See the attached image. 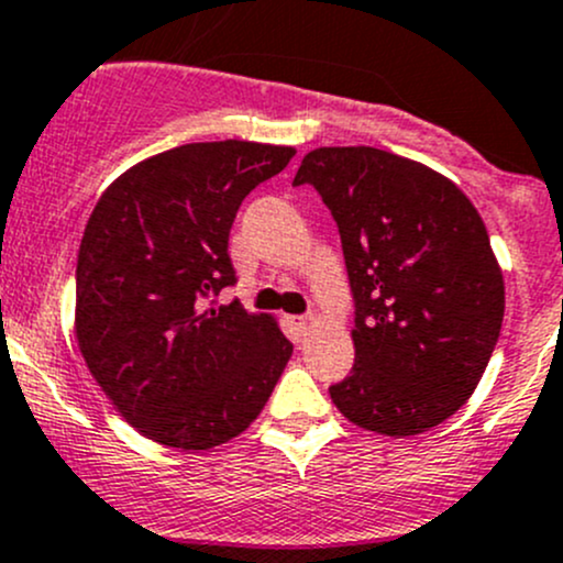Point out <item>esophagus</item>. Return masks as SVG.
Listing matches in <instances>:
<instances>
[{"mask_svg":"<svg viewBox=\"0 0 563 563\" xmlns=\"http://www.w3.org/2000/svg\"><path fill=\"white\" fill-rule=\"evenodd\" d=\"M288 323H291V327L297 329V334H299V338H302V334L308 332V327H310V318H308V316H294L291 321H288Z\"/></svg>","mask_w":563,"mask_h":563,"instance_id":"34e87169","label":"esophagus"}]
</instances>
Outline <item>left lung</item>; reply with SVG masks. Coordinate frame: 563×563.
<instances>
[{
  "mask_svg": "<svg viewBox=\"0 0 563 563\" xmlns=\"http://www.w3.org/2000/svg\"><path fill=\"white\" fill-rule=\"evenodd\" d=\"M294 185L332 212L356 360L329 387L349 422L417 435L463 406L504 321V277L474 203L446 176L373 146H321Z\"/></svg>",
  "mask_w": 563,
  "mask_h": 563,
  "instance_id": "obj_1",
  "label": "left lung"
}]
</instances>
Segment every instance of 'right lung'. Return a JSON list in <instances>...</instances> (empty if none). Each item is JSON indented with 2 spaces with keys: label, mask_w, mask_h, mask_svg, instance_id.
I'll return each mask as SVG.
<instances>
[{
  "label": "right lung",
  "mask_w": 563,
  "mask_h": 563,
  "mask_svg": "<svg viewBox=\"0 0 563 563\" xmlns=\"http://www.w3.org/2000/svg\"><path fill=\"white\" fill-rule=\"evenodd\" d=\"M294 157L253 141L185 144L100 196L76 266L84 362L139 433L176 450L240 435L269 400L291 340L234 299L229 234L253 187Z\"/></svg>",
  "instance_id": "add662e5"
}]
</instances>
